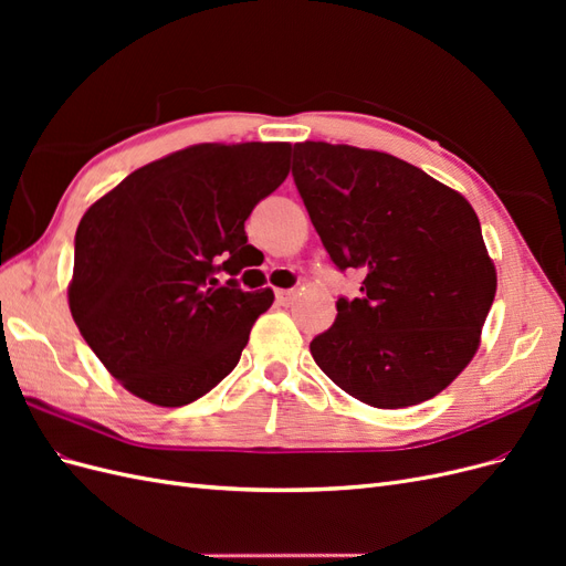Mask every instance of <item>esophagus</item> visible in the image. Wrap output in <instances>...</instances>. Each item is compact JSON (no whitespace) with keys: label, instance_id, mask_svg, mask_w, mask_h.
Returning a JSON list of instances; mask_svg holds the SVG:
<instances>
[{"label":"esophagus","instance_id":"obj_1","mask_svg":"<svg viewBox=\"0 0 566 566\" xmlns=\"http://www.w3.org/2000/svg\"><path fill=\"white\" fill-rule=\"evenodd\" d=\"M295 290H276V300H279V304H283V306H287V304H293V300H295Z\"/></svg>","mask_w":566,"mask_h":566}]
</instances>
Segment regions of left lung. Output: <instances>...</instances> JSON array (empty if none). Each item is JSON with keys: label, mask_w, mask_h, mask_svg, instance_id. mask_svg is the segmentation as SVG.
Here are the masks:
<instances>
[{"label": "left lung", "mask_w": 566, "mask_h": 566, "mask_svg": "<svg viewBox=\"0 0 566 566\" xmlns=\"http://www.w3.org/2000/svg\"><path fill=\"white\" fill-rule=\"evenodd\" d=\"M295 186L339 271L361 269V297L312 339L318 368L354 399L406 408L462 373L495 297V266L472 205L380 150L295 144Z\"/></svg>", "instance_id": "1"}]
</instances>
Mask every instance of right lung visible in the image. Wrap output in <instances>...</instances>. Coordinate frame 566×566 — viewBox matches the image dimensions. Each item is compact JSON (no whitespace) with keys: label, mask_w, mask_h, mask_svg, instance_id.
Here are the masks:
<instances>
[{"label":"right lung","mask_w":566,"mask_h":566,"mask_svg":"<svg viewBox=\"0 0 566 566\" xmlns=\"http://www.w3.org/2000/svg\"><path fill=\"white\" fill-rule=\"evenodd\" d=\"M290 144H198L136 169L84 212L67 302L84 342L134 397L177 408L241 361L273 293L233 279L245 219L290 172ZM227 270L221 286L213 276Z\"/></svg>","instance_id":"right-lung-1"}]
</instances>
